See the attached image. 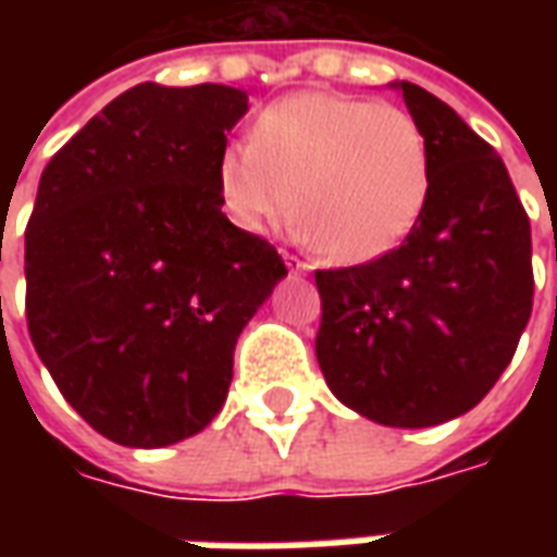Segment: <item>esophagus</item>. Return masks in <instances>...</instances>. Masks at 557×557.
Here are the masks:
<instances>
[{
  "mask_svg": "<svg viewBox=\"0 0 557 557\" xmlns=\"http://www.w3.org/2000/svg\"><path fill=\"white\" fill-rule=\"evenodd\" d=\"M283 262H286V268H289L292 274H304V271H307V262H301V259H298V256H292V253H283Z\"/></svg>",
  "mask_w": 557,
  "mask_h": 557,
  "instance_id": "34e87169",
  "label": "esophagus"
}]
</instances>
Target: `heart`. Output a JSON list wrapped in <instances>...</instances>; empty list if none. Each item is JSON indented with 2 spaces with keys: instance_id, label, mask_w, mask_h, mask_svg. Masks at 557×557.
Segmentation results:
<instances>
[{
  "instance_id": "heart-1",
  "label": "heart",
  "mask_w": 557,
  "mask_h": 557,
  "mask_svg": "<svg viewBox=\"0 0 557 557\" xmlns=\"http://www.w3.org/2000/svg\"><path fill=\"white\" fill-rule=\"evenodd\" d=\"M432 184L430 143L406 110L334 91L265 107L250 143L220 151V206L244 232L298 208L301 235L334 262H373L409 238Z\"/></svg>"
}]
</instances>
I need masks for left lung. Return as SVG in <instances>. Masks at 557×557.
<instances>
[{
	"label": "left lung",
	"mask_w": 557,
	"mask_h": 557,
	"mask_svg": "<svg viewBox=\"0 0 557 557\" xmlns=\"http://www.w3.org/2000/svg\"><path fill=\"white\" fill-rule=\"evenodd\" d=\"M403 91L430 143L418 226L373 262L315 271V358L331 394L382 426H438L478 406L531 315V223L504 160L414 83Z\"/></svg>",
	"instance_id": "8db88e82"
}]
</instances>
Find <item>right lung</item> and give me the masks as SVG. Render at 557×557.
Returning a JSON list of instances; mask_svg holds the SVG:
<instances>
[{
    "instance_id": "right-lung-1",
    "label": "right lung",
    "mask_w": 557,
    "mask_h": 557,
    "mask_svg": "<svg viewBox=\"0 0 557 557\" xmlns=\"http://www.w3.org/2000/svg\"><path fill=\"white\" fill-rule=\"evenodd\" d=\"M247 91L139 83L59 148L26 226V322L103 438L166 447L214 420L232 351L286 265L220 211Z\"/></svg>"
}]
</instances>
